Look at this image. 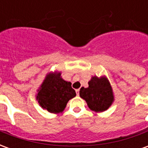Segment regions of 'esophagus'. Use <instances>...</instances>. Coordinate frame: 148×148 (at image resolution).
<instances>
[{
	"label": "esophagus",
	"instance_id": "34e87169",
	"mask_svg": "<svg viewBox=\"0 0 148 148\" xmlns=\"http://www.w3.org/2000/svg\"><path fill=\"white\" fill-rule=\"evenodd\" d=\"M76 93H77V96L79 95V89H77V90H76Z\"/></svg>",
	"mask_w": 148,
	"mask_h": 148
}]
</instances>
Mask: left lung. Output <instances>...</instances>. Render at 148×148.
Listing matches in <instances>:
<instances>
[{
	"label": "left lung",
	"instance_id": "8db88e82",
	"mask_svg": "<svg viewBox=\"0 0 148 148\" xmlns=\"http://www.w3.org/2000/svg\"><path fill=\"white\" fill-rule=\"evenodd\" d=\"M79 94L82 98L86 100L89 108L95 112L106 111L113 101L110 83L104 77H92L89 82V87H82Z\"/></svg>",
	"mask_w": 148,
	"mask_h": 148
}]
</instances>
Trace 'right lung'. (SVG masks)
I'll use <instances>...</instances> for the list:
<instances>
[{
	"instance_id": "right-lung-1",
	"label": "right lung",
	"mask_w": 148,
	"mask_h": 148,
	"mask_svg": "<svg viewBox=\"0 0 148 148\" xmlns=\"http://www.w3.org/2000/svg\"><path fill=\"white\" fill-rule=\"evenodd\" d=\"M76 96L70 82L61 77L60 73L49 74L39 88L36 98L42 109L50 112L63 111L69 100Z\"/></svg>"
}]
</instances>
